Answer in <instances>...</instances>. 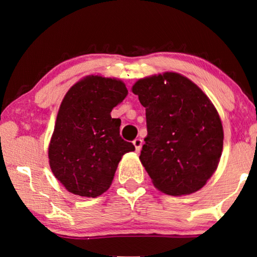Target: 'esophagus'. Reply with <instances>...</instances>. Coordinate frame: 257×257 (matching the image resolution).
I'll use <instances>...</instances> for the list:
<instances>
[{
	"instance_id": "34e87169",
	"label": "esophagus",
	"mask_w": 257,
	"mask_h": 257,
	"mask_svg": "<svg viewBox=\"0 0 257 257\" xmlns=\"http://www.w3.org/2000/svg\"><path fill=\"white\" fill-rule=\"evenodd\" d=\"M133 145H135V147H136V151L137 152H139L140 150H142V145H143V140L142 139H139V138H137V139H135L133 140Z\"/></svg>"
}]
</instances>
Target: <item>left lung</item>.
Returning <instances> with one entry per match:
<instances>
[{"mask_svg":"<svg viewBox=\"0 0 257 257\" xmlns=\"http://www.w3.org/2000/svg\"><path fill=\"white\" fill-rule=\"evenodd\" d=\"M146 110L147 137L139 159L153 185L170 195H186L206 185L223 147L220 115L187 77L165 72L132 86Z\"/></svg>","mask_w":257,"mask_h":257,"instance_id":"left-lung-1","label":"left lung"}]
</instances>
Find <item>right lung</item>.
<instances>
[{
    "mask_svg": "<svg viewBox=\"0 0 257 257\" xmlns=\"http://www.w3.org/2000/svg\"><path fill=\"white\" fill-rule=\"evenodd\" d=\"M127 93L121 80L91 75L63 98L48 154L52 173L72 194H103L121 157L135 151L119 135L120 119L111 117Z\"/></svg>",
    "mask_w": 257,
    "mask_h": 257,
    "instance_id": "obj_1",
    "label": "right lung"
}]
</instances>
